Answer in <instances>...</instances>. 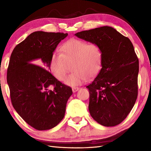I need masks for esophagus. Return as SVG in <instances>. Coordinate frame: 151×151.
<instances>
[{
	"mask_svg": "<svg viewBox=\"0 0 151 151\" xmlns=\"http://www.w3.org/2000/svg\"><path fill=\"white\" fill-rule=\"evenodd\" d=\"M79 89H80V88H78V87H73L72 88V90L74 93L76 92L78 90H79Z\"/></svg>",
	"mask_w": 151,
	"mask_h": 151,
	"instance_id": "obj_1",
	"label": "esophagus"
}]
</instances>
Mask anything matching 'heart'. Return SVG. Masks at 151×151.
Instances as JSON below:
<instances>
[{
    "label": "heart",
    "instance_id": "b5f03b06",
    "mask_svg": "<svg viewBox=\"0 0 151 151\" xmlns=\"http://www.w3.org/2000/svg\"><path fill=\"white\" fill-rule=\"evenodd\" d=\"M60 50L61 54H52L50 68L55 77L63 81L71 66L73 72L66 79L67 85L81 84L86 78L95 76L101 68L102 51L97 43L71 39L64 43Z\"/></svg>",
    "mask_w": 151,
    "mask_h": 151
}]
</instances>
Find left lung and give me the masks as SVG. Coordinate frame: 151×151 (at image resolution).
<instances>
[{
	"label": "left lung",
	"mask_w": 151,
	"mask_h": 151,
	"mask_svg": "<svg viewBox=\"0 0 151 151\" xmlns=\"http://www.w3.org/2000/svg\"><path fill=\"white\" fill-rule=\"evenodd\" d=\"M75 36L98 44L102 51V69L86 86L89 113L101 125L116 126L127 117L137 97L139 61L133 45L127 37L107 26Z\"/></svg>",
	"instance_id": "obj_1"
}]
</instances>
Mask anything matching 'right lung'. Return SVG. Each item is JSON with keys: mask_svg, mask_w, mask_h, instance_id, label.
<instances>
[{"mask_svg": "<svg viewBox=\"0 0 151 151\" xmlns=\"http://www.w3.org/2000/svg\"><path fill=\"white\" fill-rule=\"evenodd\" d=\"M67 35L34 32L15 46L9 59L7 82L12 104L23 120L38 130H49L59 124L73 93L70 87L50 72L53 52ZM50 86L53 91L48 89Z\"/></svg>", "mask_w": 151, "mask_h": 151, "instance_id": "right-lung-1", "label": "right lung"}]
</instances>
